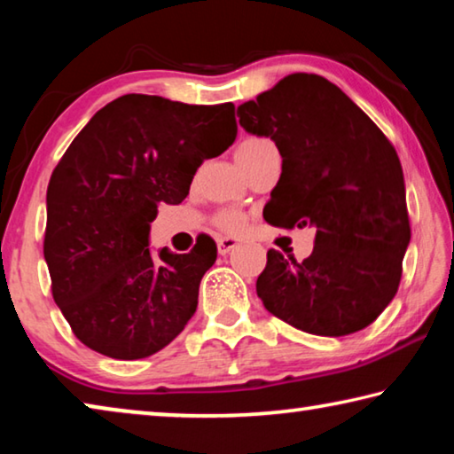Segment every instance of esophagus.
Listing matches in <instances>:
<instances>
[{
  "instance_id": "esophagus-1",
  "label": "esophagus",
  "mask_w": 454,
  "mask_h": 454,
  "mask_svg": "<svg viewBox=\"0 0 454 454\" xmlns=\"http://www.w3.org/2000/svg\"><path fill=\"white\" fill-rule=\"evenodd\" d=\"M238 246V240L236 238H228V236H224V238H220L218 240V252L222 256H226L230 250H234Z\"/></svg>"
}]
</instances>
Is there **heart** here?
<instances>
[{"instance_id":"obj_1","label":"heart","mask_w":454,"mask_h":454,"mask_svg":"<svg viewBox=\"0 0 454 454\" xmlns=\"http://www.w3.org/2000/svg\"><path fill=\"white\" fill-rule=\"evenodd\" d=\"M268 148H274L272 140H268L264 136H248L238 144L236 160L240 162V166H246L250 164L252 160H256L260 153ZM216 224L228 230V232H238V230H242L246 226V216L238 210H222L216 216Z\"/></svg>"}]
</instances>
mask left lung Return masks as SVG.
Returning <instances> with one entry per match:
<instances>
[{"instance_id": "left-lung-1", "label": "left lung", "mask_w": 454, "mask_h": 454, "mask_svg": "<svg viewBox=\"0 0 454 454\" xmlns=\"http://www.w3.org/2000/svg\"><path fill=\"white\" fill-rule=\"evenodd\" d=\"M240 126L282 156L268 224L312 226L302 262L270 248L256 280L276 318L317 336L366 328L393 301L411 242L403 166L380 128L333 82L290 74L238 106Z\"/></svg>"}]
</instances>
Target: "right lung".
<instances>
[{"label": "right lung", "mask_w": 454, "mask_h": 454, "mask_svg": "<svg viewBox=\"0 0 454 454\" xmlns=\"http://www.w3.org/2000/svg\"><path fill=\"white\" fill-rule=\"evenodd\" d=\"M234 104L192 106L126 94L96 112L51 172L43 256L51 296L88 348L156 355L198 306L216 242L188 254L148 248L158 204H180L206 158L236 140Z\"/></svg>", "instance_id": "obj_1"}]
</instances>
